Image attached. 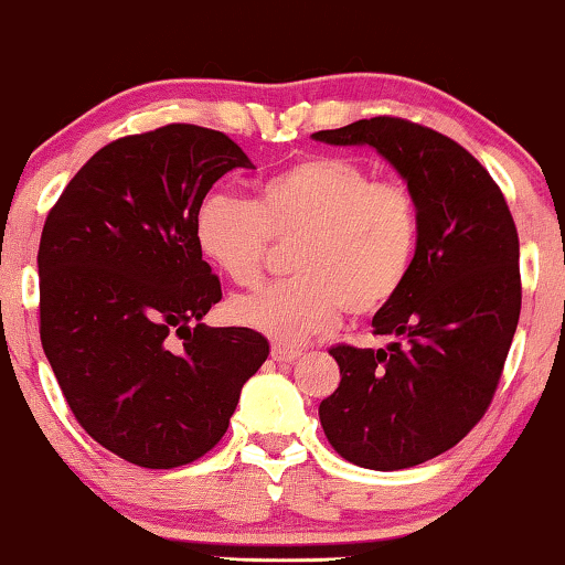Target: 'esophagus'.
Listing matches in <instances>:
<instances>
[{"mask_svg":"<svg viewBox=\"0 0 565 565\" xmlns=\"http://www.w3.org/2000/svg\"><path fill=\"white\" fill-rule=\"evenodd\" d=\"M273 360L277 362H296L300 360V352L298 350H288V347H273Z\"/></svg>","mask_w":565,"mask_h":565,"instance_id":"1","label":"esophagus"}]
</instances>
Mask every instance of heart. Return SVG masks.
Returning a JSON list of instances; mask_svg holds the SVG:
<instances>
[{
	"instance_id": "obj_1",
	"label": "heart",
	"mask_w": 565,
	"mask_h": 565,
	"mask_svg": "<svg viewBox=\"0 0 565 565\" xmlns=\"http://www.w3.org/2000/svg\"><path fill=\"white\" fill-rule=\"evenodd\" d=\"M195 238L211 265L238 285L259 280L273 242L292 244V280L236 296L238 327L300 344L352 321L381 316L401 296L419 246L414 195L377 182L358 159L319 153L262 182L257 203L218 188L200 200Z\"/></svg>"
}]
</instances>
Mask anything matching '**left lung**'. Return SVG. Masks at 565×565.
I'll list each match as a JSON object with an SVG mask.
<instances>
[{
    "label": "left lung",
    "instance_id": "1",
    "mask_svg": "<svg viewBox=\"0 0 565 565\" xmlns=\"http://www.w3.org/2000/svg\"><path fill=\"white\" fill-rule=\"evenodd\" d=\"M313 138L375 149L419 213L412 275L373 319L393 342L329 350L342 381L319 406L323 435L360 468L419 466L481 422L499 385L522 308L512 213L478 159L431 128L381 115Z\"/></svg>",
    "mask_w": 565,
    "mask_h": 565
}]
</instances>
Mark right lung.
Segmentation results:
<instances>
[{
    "label": "right lung",
    "mask_w": 565,
    "mask_h": 565,
    "mask_svg": "<svg viewBox=\"0 0 565 565\" xmlns=\"http://www.w3.org/2000/svg\"><path fill=\"white\" fill-rule=\"evenodd\" d=\"M252 161L188 122L99 149L45 218L41 342L82 429L141 468L203 458L269 344L205 327L221 282L195 238L200 200Z\"/></svg>",
    "instance_id": "1"
}]
</instances>
